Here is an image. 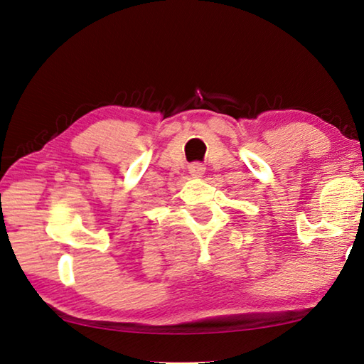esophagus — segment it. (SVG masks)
Wrapping results in <instances>:
<instances>
[{"mask_svg":"<svg viewBox=\"0 0 364 364\" xmlns=\"http://www.w3.org/2000/svg\"><path fill=\"white\" fill-rule=\"evenodd\" d=\"M203 171H205V167H203L202 164H199V162L189 165V173L193 175V176H202Z\"/></svg>","mask_w":364,"mask_h":364,"instance_id":"obj_1","label":"esophagus"}]
</instances>
